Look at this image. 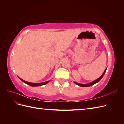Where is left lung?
I'll use <instances>...</instances> for the list:
<instances>
[{
	"mask_svg": "<svg viewBox=\"0 0 124 124\" xmlns=\"http://www.w3.org/2000/svg\"><path fill=\"white\" fill-rule=\"evenodd\" d=\"M107 68L106 69V70H104V72L102 73V74L101 75V76L98 78H97V80H95V81H93L91 82V83H88V84H81V83H77V82H74V83L75 84H76L77 85H78V86H81V87H89V86H92V85H93V84H96V83H98V82L99 81H100L101 80V78H103V76L104 75L105 72H106Z\"/></svg>",
	"mask_w": 124,
	"mask_h": 124,
	"instance_id": "obj_1",
	"label": "left lung"
}]
</instances>
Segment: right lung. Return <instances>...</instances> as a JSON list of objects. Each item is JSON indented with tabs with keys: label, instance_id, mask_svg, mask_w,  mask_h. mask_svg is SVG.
Masks as SVG:
<instances>
[{
	"label": "right lung",
	"instance_id": "1",
	"mask_svg": "<svg viewBox=\"0 0 124 124\" xmlns=\"http://www.w3.org/2000/svg\"><path fill=\"white\" fill-rule=\"evenodd\" d=\"M18 78H20V79L22 81L24 82L25 83L27 84V85L31 86H32V87H35V86H42V85H44L45 84H46L47 83H48V82H49L50 81H46V82H42V83H31V82H27L26 81L23 80V79H22L20 77H18Z\"/></svg>",
	"mask_w": 124,
	"mask_h": 124
}]
</instances>
